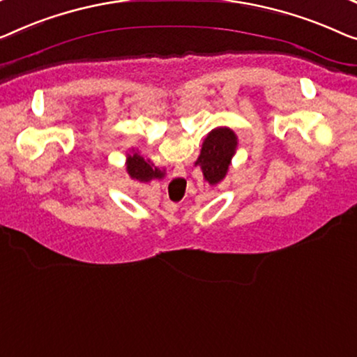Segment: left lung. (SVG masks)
<instances>
[{
  "label": "left lung",
  "mask_w": 357,
  "mask_h": 357,
  "mask_svg": "<svg viewBox=\"0 0 357 357\" xmlns=\"http://www.w3.org/2000/svg\"><path fill=\"white\" fill-rule=\"evenodd\" d=\"M236 146L237 137L229 128H216L206 136L195 165L202 168L210 184H218L226 176Z\"/></svg>",
  "instance_id": "obj_1"
}]
</instances>
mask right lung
I'll list each match as a JSON object with an SVG mask.
<instances>
[{
	"instance_id": "right-lung-1",
	"label": "right lung",
	"mask_w": 357,
	"mask_h": 357,
	"mask_svg": "<svg viewBox=\"0 0 357 357\" xmlns=\"http://www.w3.org/2000/svg\"><path fill=\"white\" fill-rule=\"evenodd\" d=\"M128 173L131 174V178H135L137 181H151L152 178H162L163 173L160 169H152L151 165H149L144 158L137 155H131L128 158Z\"/></svg>"
}]
</instances>
